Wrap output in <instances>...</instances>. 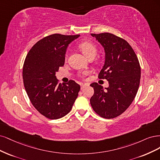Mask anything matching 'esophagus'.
<instances>
[{
	"label": "esophagus",
	"instance_id": "esophagus-1",
	"mask_svg": "<svg viewBox=\"0 0 160 160\" xmlns=\"http://www.w3.org/2000/svg\"><path fill=\"white\" fill-rule=\"evenodd\" d=\"M86 86H88V84H80L81 90H82L83 88H85V87H86Z\"/></svg>",
	"mask_w": 160,
	"mask_h": 160
}]
</instances>
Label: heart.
Instances as JSON below:
<instances>
[{"mask_svg": "<svg viewBox=\"0 0 160 160\" xmlns=\"http://www.w3.org/2000/svg\"><path fill=\"white\" fill-rule=\"evenodd\" d=\"M79 48H80L81 51L88 58H90L92 56L96 55L97 53V48L96 46L94 45V43L91 42H82L80 44ZM88 74V72H82L80 76H85Z\"/></svg>", "mask_w": 160, "mask_h": 160, "instance_id": "b5f03b06", "label": "heart"}]
</instances>
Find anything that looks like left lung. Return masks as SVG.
Instances as JSON below:
<instances>
[{
    "mask_svg": "<svg viewBox=\"0 0 160 160\" xmlns=\"http://www.w3.org/2000/svg\"><path fill=\"white\" fill-rule=\"evenodd\" d=\"M105 50V62L98 78L108 81L105 88L96 82L90 100L94 112L111 119L121 115L134 100L140 82L141 68L137 56L126 40L108 33L91 34Z\"/></svg>",
    "mask_w": 160,
    "mask_h": 160,
    "instance_id": "obj_1",
    "label": "left lung"
}]
</instances>
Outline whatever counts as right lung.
<instances>
[{
	"mask_svg": "<svg viewBox=\"0 0 160 160\" xmlns=\"http://www.w3.org/2000/svg\"><path fill=\"white\" fill-rule=\"evenodd\" d=\"M80 34H54L40 40L25 58L22 78L33 106L51 120L59 119L70 112L80 86L74 80L59 84L56 72L63 66L70 43Z\"/></svg>",
	"mask_w": 160,
	"mask_h": 160,
	"instance_id": "obj_1",
	"label": "right lung"
}]
</instances>
